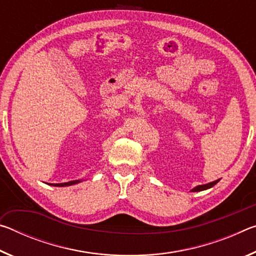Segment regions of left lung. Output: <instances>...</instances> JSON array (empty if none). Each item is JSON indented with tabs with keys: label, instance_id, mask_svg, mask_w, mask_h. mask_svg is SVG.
I'll use <instances>...</instances> for the list:
<instances>
[{
	"label": "left lung",
	"instance_id": "1",
	"mask_svg": "<svg viewBox=\"0 0 256 256\" xmlns=\"http://www.w3.org/2000/svg\"><path fill=\"white\" fill-rule=\"evenodd\" d=\"M220 180H214L211 182V183H208V184H203V185H198L196 186V188L190 190V192H200V190H208V188H211L212 186H214L216 183H218Z\"/></svg>",
	"mask_w": 256,
	"mask_h": 256
}]
</instances>
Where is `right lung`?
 <instances>
[{
	"label": "right lung",
	"mask_w": 256,
	"mask_h": 256,
	"mask_svg": "<svg viewBox=\"0 0 256 256\" xmlns=\"http://www.w3.org/2000/svg\"><path fill=\"white\" fill-rule=\"evenodd\" d=\"M84 180H71V182H66V183H58V184H48V185H52V186H58V188H63V186H71V185H74V184H78L80 183V182H82Z\"/></svg>",
	"instance_id": "right-lung-1"
}]
</instances>
